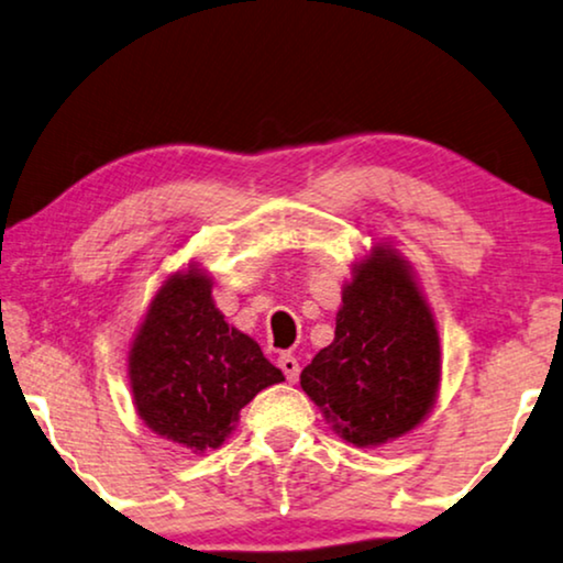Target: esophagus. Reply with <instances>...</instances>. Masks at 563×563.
Listing matches in <instances>:
<instances>
[{
	"label": "esophagus",
	"instance_id": "esophagus-1",
	"mask_svg": "<svg viewBox=\"0 0 563 563\" xmlns=\"http://www.w3.org/2000/svg\"><path fill=\"white\" fill-rule=\"evenodd\" d=\"M279 368L284 372V376H287L289 382H297L299 376V361L291 356V353H282L279 356Z\"/></svg>",
	"mask_w": 563,
	"mask_h": 563
}]
</instances>
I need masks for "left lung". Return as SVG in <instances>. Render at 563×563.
<instances>
[{
	"mask_svg": "<svg viewBox=\"0 0 563 563\" xmlns=\"http://www.w3.org/2000/svg\"><path fill=\"white\" fill-rule=\"evenodd\" d=\"M343 441L391 443L420 426L441 387V338L412 266L376 243L353 264L335 338L299 376Z\"/></svg>",
	"mask_w": 563,
	"mask_h": 563,
	"instance_id": "left-lung-1",
	"label": "left lung"
}]
</instances>
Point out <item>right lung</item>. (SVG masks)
Here are the masks:
<instances>
[{"label":"right lung","mask_w":563,"mask_h":563,"mask_svg":"<svg viewBox=\"0 0 563 563\" xmlns=\"http://www.w3.org/2000/svg\"><path fill=\"white\" fill-rule=\"evenodd\" d=\"M137 418L191 453L220 449L261 389L284 382L261 345L228 325L212 279L189 264L153 295L128 356Z\"/></svg>","instance_id":"1"}]
</instances>
